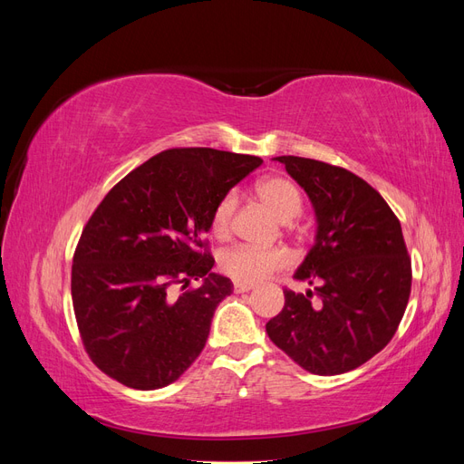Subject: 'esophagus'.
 <instances>
[{
    "label": "esophagus",
    "instance_id": "1",
    "mask_svg": "<svg viewBox=\"0 0 464 464\" xmlns=\"http://www.w3.org/2000/svg\"><path fill=\"white\" fill-rule=\"evenodd\" d=\"M249 290H254V285H247V283H234V292H249Z\"/></svg>",
    "mask_w": 464,
    "mask_h": 464
}]
</instances>
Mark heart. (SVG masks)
<instances>
[{"instance_id": "heart-1", "label": "heart", "mask_w": 464, "mask_h": 464, "mask_svg": "<svg viewBox=\"0 0 464 464\" xmlns=\"http://www.w3.org/2000/svg\"><path fill=\"white\" fill-rule=\"evenodd\" d=\"M259 199L271 208V213L283 222H290L302 213V195L296 186L286 178H265L257 184ZM236 193L222 195L210 215V232L222 240L230 232L232 217L236 210ZM290 263L288 251L283 247H256V246H234L220 256V271L234 278L236 283L256 285L271 273L285 269Z\"/></svg>"}]
</instances>
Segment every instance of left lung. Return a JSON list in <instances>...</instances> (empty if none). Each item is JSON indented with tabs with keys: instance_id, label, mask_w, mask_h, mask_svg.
<instances>
[{
	"instance_id": "8db88e82",
	"label": "left lung",
	"mask_w": 464,
	"mask_h": 464,
	"mask_svg": "<svg viewBox=\"0 0 464 464\" xmlns=\"http://www.w3.org/2000/svg\"><path fill=\"white\" fill-rule=\"evenodd\" d=\"M275 160L310 198L317 234L294 273L314 290H285L283 312L266 323V334L305 372L346 373L382 353L409 304L412 266L401 222L368 181L344 168Z\"/></svg>"
}]
</instances>
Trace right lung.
I'll list each match as a JSON object with an SVG mask.
<instances>
[{
    "mask_svg": "<svg viewBox=\"0 0 464 464\" xmlns=\"http://www.w3.org/2000/svg\"><path fill=\"white\" fill-rule=\"evenodd\" d=\"M261 162L207 147L168 149L106 193L72 266L77 327L98 370L152 391L201 354L217 305L234 290L230 278L210 273L205 232L222 195ZM191 277L204 278L199 289L187 288Z\"/></svg>",
    "mask_w": 464,
    "mask_h": 464,
    "instance_id": "obj_1",
    "label": "right lung"
}]
</instances>
